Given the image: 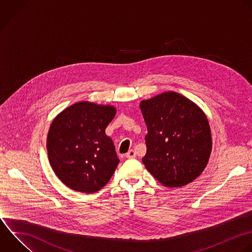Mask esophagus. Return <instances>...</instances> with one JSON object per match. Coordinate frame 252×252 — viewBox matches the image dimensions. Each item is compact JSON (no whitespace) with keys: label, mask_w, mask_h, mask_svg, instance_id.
<instances>
[{"label":"esophagus","mask_w":252,"mask_h":252,"mask_svg":"<svg viewBox=\"0 0 252 252\" xmlns=\"http://www.w3.org/2000/svg\"><path fill=\"white\" fill-rule=\"evenodd\" d=\"M126 158H136V153L134 150H130L127 154H126Z\"/></svg>","instance_id":"34e87169"}]
</instances>
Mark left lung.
I'll use <instances>...</instances> for the list:
<instances>
[{
  "mask_svg": "<svg viewBox=\"0 0 252 252\" xmlns=\"http://www.w3.org/2000/svg\"><path fill=\"white\" fill-rule=\"evenodd\" d=\"M148 134L143 163L166 187H181L206 167L212 138L202 109L187 97L168 92L140 103Z\"/></svg>",
  "mask_w": 252,
  "mask_h": 252,
  "instance_id": "1",
  "label": "left lung"
}]
</instances>
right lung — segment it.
Wrapping results in <instances>:
<instances>
[{
	"instance_id": "right-lung-1",
	"label": "right lung",
	"mask_w": 252,
	"mask_h": 252,
	"mask_svg": "<svg viewBox=\"0 0 252 252\" xmlns=\"http://www.w3.org/2000/svg\"><path fill=\"white\" fill-rule=\"evenodd\" d=\"M116 114L110 105L75 103L51 123L48 158L55 174L69 188L91 194L113 175L119 158L105 128Z\"/></svg>"
}]
</instances>
